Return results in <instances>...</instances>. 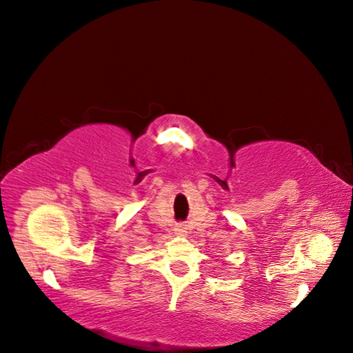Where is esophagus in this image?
I'll return each mask as SVG.
<instances>
[{
    "instance_id": "1",
    "label": "esophagus",
    "mask_w": 353,
    "mask_h": 353,
    "mask_svg": "<svg viewBox=\"0 0 353 353\" xmlns=\"http://www.w3.org/2000/svg\"><path fill=\"white\" fill-rule=\"evenodd\" d=\"M174 232H176L177 235H183L185 234V225L183 224H176Z\"/></svg>"
}]
</instances>
